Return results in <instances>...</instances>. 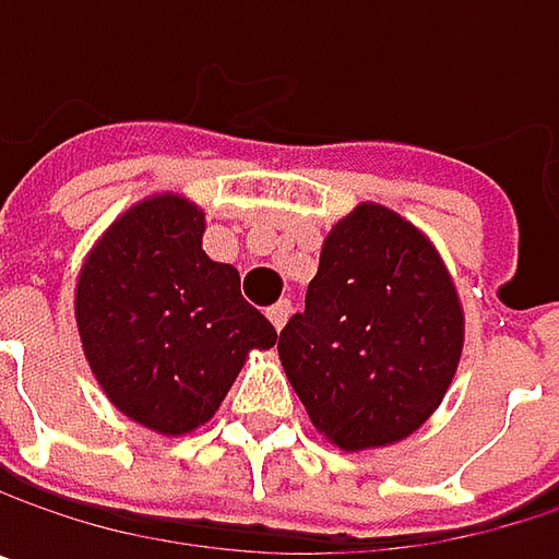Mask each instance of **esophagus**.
<instances>
[{
    "mask_svg": "<svg viewBox=\"0 0 559 559\" xmlns=\"http://www.w3.org/2000/svg\"><path fill=\"white\" fill-rule=\"evenodd\" d=\"M287 317H290V300H278L275 307H269V320H272L275 330H281L287 323Z\"/></svg>",
    "mask_w": 559,
    "mask_h": 559,
    "instance_id": "1",
    "label": "esophagus"
}]
</instances>
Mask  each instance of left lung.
Wrapping results in <instances>:
<instances>
[{
  "label": "left lung",
  "mask_w": 559,
  "mask_h": 559,
  "mask_svg": "<svg viewBox=\"0 0 559 559\" xmlns=\"http://www.w3.org/2000/svg\"><path fill=\"white\" fill-rule=\"evenodd\" d=\"M463 349V310L433 246L362 203L323 242L281 366L313 427L340 450L404 440L440 404Z\"/></svg>",
  "instance_id": "left-lung-1"
}]
</instances>
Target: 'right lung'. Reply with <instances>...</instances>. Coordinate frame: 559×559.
I'll return each mask as SVG.
<instances>
[{"instance_id": "right-lung-1", "label": "right lung", "mask_w": 559, "mask_h": 559, "mask_svg": "<svg viewBox=\"0 0 559 559\" xmlns=\"http://www.w3.org/2000/svg\"><path fill=\"white\" fill-rule=\"evenodd\" d=\"M200 239L203 210L174 193L145 200L109 226L76 284L96 382L122 414L170 437L206 424L249 349L278 340L242 297L239 272Z\"/></svg>"}]
</instances>
